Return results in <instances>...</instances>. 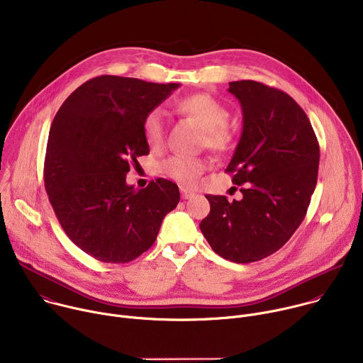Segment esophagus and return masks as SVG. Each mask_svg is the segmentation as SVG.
<instances>
[{
	"label": "esophagus",
	"mask_w": 363,
	"mask_h": 363,
	"mask_svg": "<svg viewBox=\"0 0 363 363\" xmlns=\"http://www.w3.org/2000/svg\"><path fill=\"white\" fill-rule=\"evenodd\" d=\"M195 194L194 192H191V191H188V189H185V188H181V196L184 198V199H189V198H192Z\"/></svg>",
	"instance_id": "esophagus-1"
}]
</instances>
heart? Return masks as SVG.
<instances>
[{"mask_svg":"<svg viewBox=\"0 0 363 363\" xmlns=\"http://www.w3.org/2000/svg\"><path fill=\"white\" fill-rule=\"evenodd\" d=\"M175 109L202 128V145L217 150H228L235 140L234 129L227 123L230 111L223 101L208 93H195L181 97L175 103ZM142 132L145 142L150 149H160L165 139V122L160 109L149 111L142 122ZM206 164L201 158L175 155L162 164V171L167 177L192 188L196 185L199 175L205 171Z\"/></svg>","mask_w":363,"mask_h":363,"instance_id":"heart-1","label":"heart"}]
</instances>
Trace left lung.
<instances>
[{"mask_svg":"<svg viewBox=\"0 0 363 363\" xmlns=\"http://www.w3.org/2000/svg\"><path fill=\"white\" fill-rule=\"evenodd\" d=\"M242 132L225 172L244 185L240 201L205 195L211 211L199 224L211 248L233 263L280 250L301 224L319 171L320 149L304 111L287 93L252 80L230 82Z\"/></svg>","mask_w":363,"mask_h":363,"instance_id":"left-lung-1","label":"left lung"}]
</instances>
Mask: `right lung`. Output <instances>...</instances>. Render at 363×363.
<instances>
[{
  "mask_svg": "<svg viewBox=\"0 0 363 363\" xmlns=\"http://www.w3.org/2000/svg\"><path fill=\"white\" fill-rule=\"evenodd\" d=\"M179 87L99 76L77 87L51 123L44 185L67 237L103 263H129L150 248L179 202L178 185L158 178L143 189L126 184L149 153L145 115Z\"/></svg>",
  "mask_w": 363,
  "mask_h": 363,
  "instance_id": "right-lung-1",
  "label": "right lung"
}]
</instances>
